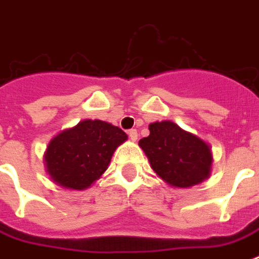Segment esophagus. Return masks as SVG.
<instances>
[{"instance_id": "obj_1", "label": "esophagus", "mask_w": 259, "mask_h": 259, "mask_svg": "<svg viewBox=\"0 0 259 259\" xmlns=\"http://www.w3.org/2000/svg\"><path fill=\"white\" fill-rule=\"evenodd\" d=\"M127 136H129V138L132 141H137L138 140V133L136 129H130L129 132H127Z\"/></svg>"}]
</instances>
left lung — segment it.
Returning a JSON list of instances; mask_svg holds the SVG:
<instances>
[{
	"label": "left lung",
	"mask_w": 259,
	"mask_h": 259,
	"mask_svg": "<svg viewBox=\"0 0 259 259\" xmlns=\"http://www.w3.org/2000/svg\"><path fill=\"white\" fill-rule=\"evenodd\" d=\"M150 134L140 140L152 169L172 187L188 188L209 176L211 149L203 140L170 121L149 125Z\"/></svg>",
	"instance_id": "8db88e82"
}]
</instances>
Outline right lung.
Wrapping results in <instances>:
<instances>
[{
    "label": "right lung",
    "instance_id": "1",
    "mask_svg": "<svg viewBox=\"0 0 259 259\" xmlns=\"http://www.w3.org/2000/svg\"><path fill=\"white\" fill-rule=\"evenodd\" d=\"M127 140L123 130L99 119L79 122L50 142L47 170L64 188L84 189L99 179L114 150Z\"/></svg>",
    "mask_w": 259,
    "mask_h": 259
}]
</instances>
